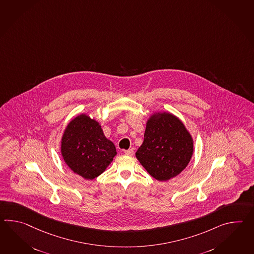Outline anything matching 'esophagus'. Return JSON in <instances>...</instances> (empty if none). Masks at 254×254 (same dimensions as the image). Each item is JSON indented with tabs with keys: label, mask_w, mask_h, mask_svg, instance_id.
Here are the masks:
<instances>
[{
	"label": "esophagus",
	"mask_w": 254,
	"mask_h": 254,
	"mask_svg": "<svg viewBox=\"0 0 254 254\" xmlns=\"http://www.w3.org/2000/svg\"><path fill=\"white\" fill-rule=\"evenodd\" d=\"M134 153H135V151H134V148H133V147L127 149V150H125V154H126V155H128V156H133Z\"/></svg>",
	"instance_id": "esophagus-1"
}]
</instances>
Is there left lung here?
I'll return each instance as SVG.
<instances>
[{"mask_svg":"<svg viewBox=\"0 0 254 254\" xmlns=\"http://www.w3.org/2000/svg\"><path fill=\"white\" fill-rule=\"evenodd\" d=\"M193 151V138L184 123L172 113L158 111L147 119L135 158L154 179L168 181L186 169Z\"/></svg>","mask_w":254,"mask_h":254,"instance_id":"obj_1","label":"left lung"}]
</instances>
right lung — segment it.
Wrapping results in <instances>:
<instances>
[{"label": "right lung", "instance_id": "add662e5", "mask_svg": "<svg viewBox=\"0 0 254 254\" xmlns=\"http://www.w3.org/2000/svg\"><path fill=\"white\" fill-rule=\"evenodd\" d=\"M61 155L75 174L94 180L113 161L117 149L104 134L100 123L82 113L73 118L64 131Z\"/></svg>", "mask_w": 254, "mask_h": 254}]
</instances>
